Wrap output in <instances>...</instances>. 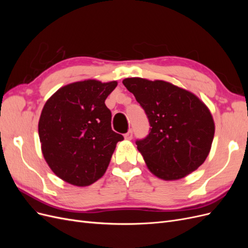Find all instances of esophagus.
<instances>
[{"label":"esophagus","mask_w":248,"mask_h":248,"mask_svg":"<svg viewBox=\"0 0 248 248\" xmlns=\"http://www.w3.org/2000/svg\"><path fill=\"white\" fill-rule=\"evenodd\" d=\"M132 136H133V132H132V130H131V129H129V130H128V132L125 133L124 138H125L126 140H131V139H132Z\"/></svg>","instance_id":"obj_1"}]
</instances>
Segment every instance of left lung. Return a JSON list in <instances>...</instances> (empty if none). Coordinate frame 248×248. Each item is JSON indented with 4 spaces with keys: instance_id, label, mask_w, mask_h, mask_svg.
<instances>
[{
    "instance_id": "1",
    "label": "left lung",
    "mask_w": 248,
    "mask_h": 248,
    "mask_svg": "<svg viewBox=\"0 0 248 248\" xmlns=\"http://www.w3.org/2000/svg\"><path fill=\"white\" fill-rule=\"evenodd\" d=\"M123 85L149 119V134L136 144L150 171L163 180H178L202 166L215 131L206 104L191 92L164 80L129 78Z\"/></svg>"
}]
</instances>
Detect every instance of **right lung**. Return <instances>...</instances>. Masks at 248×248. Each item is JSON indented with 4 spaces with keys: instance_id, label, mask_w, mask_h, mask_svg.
Returning <instances> with one entry per match:
<instances>
[{
    "instance_id": "obj_1",
    "label": "right lung",
    "mask_w": 248,
    "mask_h": 248,
    "mask_svg": "<svg viewBox=\"0 0 248 248\" xmlns=\"http://www.w3.org/2000/svg\"><path fill=\"white\" fill-rule=\"evenodd\" d=\"M117 81L88 79L60 88L44 104L38 133L44 159L55 174L89 186L106 172L122 134L111 129L106 99Z\"/></svg>"
}]
</instances>
